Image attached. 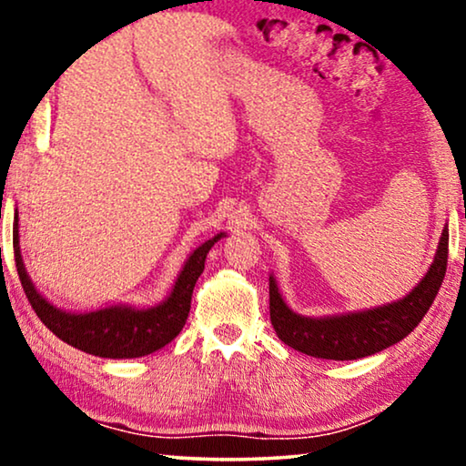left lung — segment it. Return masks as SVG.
Listing matches in <instances>:
<instances>
[{
    "mask_svg": "<svg viewBox=\"0 0 466 466\" xmlns=\"http://www.w3.org/2000/svg\"><path fill=\"white\" fill-rule=\"evenodd\" d=\"M448 227L443 228L437 257L422 282L405 299L359 314L305 318L289 309L269 278V314L279 339L299 352L329 360H356L392 346L411 333L435 301L448 269Z\"/></svg>",
    "mask_w": 466,
    "mask_h": 466,
    "instance_id": "obj_1",
    "label": "left lung"
}]
</instances>
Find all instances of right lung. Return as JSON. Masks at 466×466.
Masks as SVG:
<instances>
[{"label":"right lung","instance_id":"add662e5","mask_svg":"<svg viewBox=\"0 0 466 466\" xmlns=\"http://www.w3.org/2000/svg\"><path fill=\"white\" fill-rule=\"evenodd\" d=\"M220 238L222 233L190 254L167 301L157 305V308L133 309L125 308V305H114V308L91 311V314H67V311H61L55 305H50L34 289L27 271H25L21 250H18L16 218L15 228H12L18 279H21L25 295H27L37 318L61 341L86 354L101 356V359H137V356L152 354L180 333L190 311L193 289L203 269H206L208 252L212 250V246Z\"/></svg>","mask_w":466,"mask_h":466}]
</instances>
